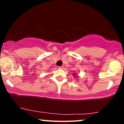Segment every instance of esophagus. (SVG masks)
I'll return each instance as SVG.
<instances>
[{"label":"esophagus","mask_w":124,"mask_h":124,"mask_svg":"<svg viewBox=\"0 0 124 124\" xmlns=\"http://www.w3.org/2000/svg\"><path fill=\"white\" fill-rule=\"evenodd\" d=\"M58 68H59V69H63V66H59V67H58Z\"/></svg>","instance_id":"34e87169"}]
</instances>
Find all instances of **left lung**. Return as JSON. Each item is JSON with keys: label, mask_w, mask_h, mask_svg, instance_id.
<instances>
[{"label": "left lung", "mask_w": 124, "mask_h": 124, "mask_svg": "<svg viewBox=\"0 0 124 124\" xmlns=\"http://www.w3.org/2000/svg\"><path fill=\"white\" fill-rule=\"evenodd\" d=\"M75 75H76V73H73V75H74V76H75Z\"/></svg>", "instance_id": "8db88e82"}]
</instances>
